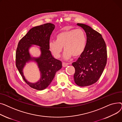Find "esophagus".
I'll list each match as a JSON object with an SVG mask.
<instances>
[{
	"label": "esophagus",
	"mask_w": 122,
	"mask_h": 122,
	"mask_svg": "<svg viewBox=\"0 0 122 122\" xmlns=\"http://www.w3.org/2000/svg\"><path fill=\"white\" fill-rule=\"evenodd\" d=\"M68 64H69L68 63H66V62H62V66H63V67H66V66H68Z\"/></svg>",
	"instance_id": "obj_1"
}]
</instances>
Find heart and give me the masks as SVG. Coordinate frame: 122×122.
I'll use <instances>...</instances> for the list:
<instances>
[{
    "instance_id": "1",
    "label": "heart",
    "mask_w": 122,
    "mask_h": 122,
    "mask_svg": "<svg viewBox=\"0 0 122 122\" xmlns=\"http://www.w3.org/2000/svg\"><path fill=\"white\" fill-rule=\"evenodd\" d=\"M87 39L85 31L80 28L66 30L56 35V40L49 42L50 51L56 58H59L62 50L64 59H69L73 56L77 58L84 52Z\"/></svg>"
}]
</instances>
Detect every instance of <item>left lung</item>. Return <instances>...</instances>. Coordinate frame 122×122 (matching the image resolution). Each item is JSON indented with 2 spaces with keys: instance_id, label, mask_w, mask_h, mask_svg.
Instances as JSON below:
<instances>
[{
  "instance_id": "left-lung-1",
  "label": "left lung",
  "mask_w": 122,
  "mask_h": 122,
  "mask_svg": "<svg viewBox=\"0 0 122 122\" xmlns=\"http://www.w3.org/2000/svg\"><path fill=\"white\" fill-rule=\"evenodd\" d=\"M87 35V43L83 53L72 63L75 69L74 82L80 87L96 83L101 77L107 62V49L102 35L90 26L77 24Z\"/></svg>"
}]
</instances>
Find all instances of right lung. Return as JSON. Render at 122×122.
I'll return each instance as SVG.
<instances>
[{
    "mask_svg": "<svg viewBox=\"0 0 122 122\" xmlns=\"http://www.w3.org/2000/svg\"><path fill=\"white\" fill-rule=\"evenodd\" d=\"M55 25L47 23L35 26L28 31L19 41L16 54V66L24 80L30 86L37 90H43L48 87L56 73L62 67L61 61L55 59L49 50V43ZM32 45L40 46L41 56L37 58L31 57L29 50ZM33 61L37 63L41 73L40 79L31 83L25 79L23 69L26 63Z\"/></svg>",
    "mask_w": 122,
    "mask_h": 122,
    "instance_id": "1",
    "label": "right lung"
}]
</instances>
